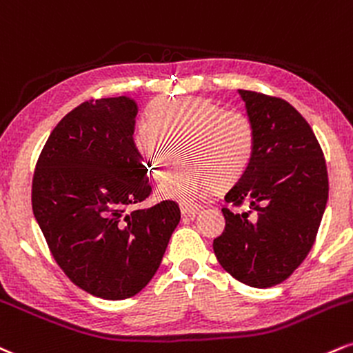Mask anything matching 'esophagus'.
I'll return each instance as SVG.
<instances>
[{
  "instance_id": "obj_1",
  "label": "esophagus",
  "mask_w": 353,
  "mask_h": 353,
  "mask_svg": "<svg viewBox=\"0 0 353 353\" xmlns=\"http://www.w3.org/2000/svg\"><path fill=\"white\" fill-rule=\"evenodd\" d=\"M180 210H181V214H183V216L193 218V216H196L198 211L201 210V206L200 205H190V203H181Z\"/></svg>"
}]
</instances>
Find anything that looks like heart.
<instances>
[{
  "label": "heart",
  "instance_id": "b5f03b06",
  "mask_svg": "<svg viewBox=\"0 0 353 353\" xmlns=\"http://www.w3.org/2000/svg\"><path fill=\"white\" fill-rule=\"evenodd\" d=\"M180 145L183 159L200 168H180L161 181L163 198L193 201L234 185L250 168L256 150L251 119L225 110L205 97L159 99L148 105L134 132V147L155 178L165 175Z\"/></svg>",
  "mask_w": 353,
  "mask_h": 353
}]
</instances>
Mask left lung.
<instances>
[{
  "label": "left lung",
  "instance_id": "1",
  "mask_svg": "<svg viewBox=\"0 0 353 353\" xmlns=\"http://www.w3.org/2000/svg\"><path fill=\"white\" fill-rule=\"evenodd\" d=\"M256 130L250 168L225 194L244 213L223 208L226 226L213 241L218 263L251 288L281 284L309 254L321 226L329 178L312 128L284 99L239 90Z\"/></svg>",
  "mask_w": 353,
  "mask_h": 353
}]
</instances>
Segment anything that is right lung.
Wrapping results in <instances>:
<instances>
[{"label": "right lung", "mask_w": 353, "mask_h": 353, "mask_svg": "<svg viewBox=\"0 0 353 353\" xmlns=\"http://www.w3.org/2000/svg\"><path fill=\"white\" fill-rule=\"evenodd\" d=\"M135 117L125 95L82 102L54 127L32 176V213L52 258L82 291L109 301L150 283L180 223L172 200L128 211L152 193Z\"/></svg>", "instance_id": "obj_1"}]
</instances>
